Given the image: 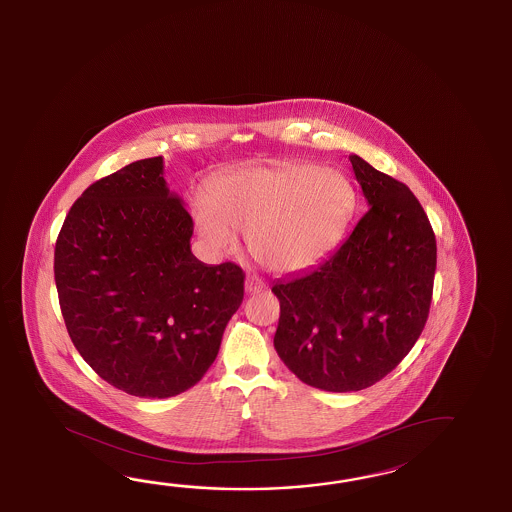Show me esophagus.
I'll return each mask as SVG.
<instances>
[{
  "mask_svg": "<svg viewBox=\"0 0 512 512\" xmlns=\"http://www.w3.org/2000/svg\"><path fill=\"white\" fill-rule=\"evenodd\" d=\"M263 289H265V283L258 276H254V274L247 276V280H245L247 294H256V292H261Z\"/></svg>",
  "mask_w": 512,
  "mask_h": 512,
  "instance_id": "1",
  "label": "esophagus"
}]
</instances>
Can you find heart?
Wrapping results in <instances>:
<instances>
[{"label": "heart", "mask_w": 512, "mask_h": 512, "mask_svg": "<svg viewBox=\"0 0 512 512\" xmlns=\"http://www.w3.org/2000/svg\"><path fill=\"white\" fill-rule=\"evenodd\" d=\"M356 205L358 192L338 169L281 161L216 178L211 196H196L194 218L214 249L232 251L241 231L263 265L298 272L338 247Z\"/></svg>", "instance_id": "heart-1"}]
</instances>
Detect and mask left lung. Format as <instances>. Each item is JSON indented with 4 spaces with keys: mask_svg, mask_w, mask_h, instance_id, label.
<instances>
[{
    "mask_svg": "<svg viewBox=\"0 0 512 512\" xmlns=\"http://www.w3.org/2000/svg\"><path fill=\"white\" fill-rule=\"evenodd\" d=\"M369 211L311 271L276 281L274 349L303 383L361 391L420 338L431 309L436 238L411 189L351 154Z\"/></svg>",
    "mask_w": 512,
    "mask_h": 512,
    "instance_id": "left-lung-1",
    "label": "left lung"
}]
</instances>
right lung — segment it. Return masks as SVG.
<instances>
[{"label":"right lung","instance_id":"right-lung-1","mask_svg":"<svg viewBox=\"0 0 512 512\" xmlns=\"http://www.w3.org/2000/svg\"><path fill=\"white\" fill-rule=\"evenodd\" d=\"M192 231L156 156L92 183L58 234L54 280L72 343L132 396L171 398L196 385L243 301V271L201 263Z\"/></svg>","mask_w":512,"mask_h":512}]
</instances>
